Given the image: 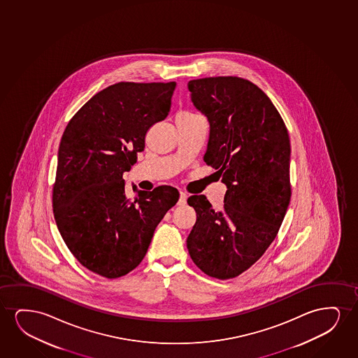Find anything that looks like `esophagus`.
<instances>
[{
	"label": "esophagus",
	"mask_w": 358,
	"mask_h": 358,
	"mask_svg": "<svg viewBox=\"0 0 358 358\" xmlns=\"http://www.w3.org/2000/svg\"><path fill=\"white\" fill-rule=\"evenodd\" d=\"M187 204V194L185 192L180 193V199H178V206H186Z\"/></svg>",
	"instance_id": "1"
}]
</instances>
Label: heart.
Listing matches in <instances>:
<instances>
[{"label": "heart", "instance_id": "heart-1", "mask_svg": "<svg viewBox=\"0 0 358 358\" xmlns=\"http://www.w3.org/2000/svg\"><path fill=\"white\" fill-rule=\"evenodd\" d=\"M183 115H192V113H182L178 115V116H183Z\"/></svg>", "mask_w": 358, "mask_h": 358}]
</instances>
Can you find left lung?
Here are the masks:
<instances>
[{
  "mask_svg": "<svg viewBox=\"0 0 358 358\" xmlns=\"http://www.w3.org/2000/svg\"><path fill=\"white\" fill-rule=\"evenodd\" d=\"M188 90L210 126L204 162L227 191L219 210L206 196L188 198L196 221L187 248L203 273L232 279L264 255L289 208V133L274 103L247 79H193Z\"/></svg>",
  "mask_w": 358,
  "mask_h": 358,
  "instance_id": "1",
  "label": "left lung"
}]
</instances>
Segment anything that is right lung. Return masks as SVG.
Here are the masks:
<instances>
[{
    "instance_id": "add662e5",
    "label": "right lung",
    "mask_w": 358,
    "mask_h": 358,
    "mask_svg": "<svg viewBox=\"0 0 358 358\" xmlns=\"http://www.w3.org/2000/svg\"><path fill=\"white\" fill-rule=\"evenodd\" d=\"M170 83L120 82L74 115L59 148L52 208L64 243L95 274L116 279L136 269L154 231L180 193L171 186L124 192L123 172L137 162L154 123L166 118Z\"/></svg>"
}]
</instances>
